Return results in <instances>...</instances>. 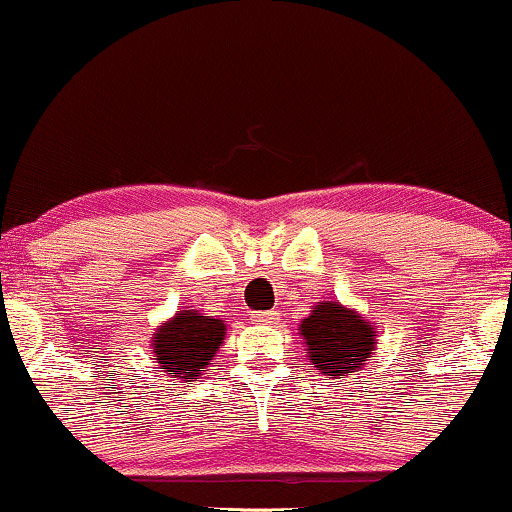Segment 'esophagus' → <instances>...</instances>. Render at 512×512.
<instances>
[{
  "instance_id": "34e87169",
  "label": "esophagus",
  "mask_w": 512,
  "mask_h": 512,
  "mask_svg": "<svg viewBox=\"0 0 512 512\" xmlns=\"http://www.w3.org/2000/svg\"><path fill=\"white\" fill-rule=\"evenodd\" d=\"M251 320H254L256 325H263V327H273L277 325V313L275 311H258V313H251Z\"/></svg>"
}]
</instances>
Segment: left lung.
Here are the masks:
<instances>
[{
    "label": "left lung",
    "instance_id": "8db88e82",
    "mask_svg": "<svg viewBox=\"0 0 512 512\" xmlns=\"http://www.w3.org/2000/svg\"><path fill=\"white\" fill-rule=\"evenodd\" d=\"M301 337L306 339L308 361L327 375L356 372L375 351V327L361 320L339 301L318 306L301 323Z\"/></svg>",
    "mask_w": 512,
    "mask_h": 512
}]
</instances>
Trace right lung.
<instances>
[{
    "instance_id": "1",
    "label": "right lung",
    "mask_w": 512,
    "mask_h": 512,
    "mask_svg": "<svg viewBox=\"0 0 512 512\" xmlns=\"http://www.w3.org/2000/svg\"><path fill=\"white\" fill-rule=\"evenodd\" d=\"M225 337L223 320L197 311L178 313L154 337L156 361L168 375L194 380L208 368Z\"/></svg>"
}]
</instances>
